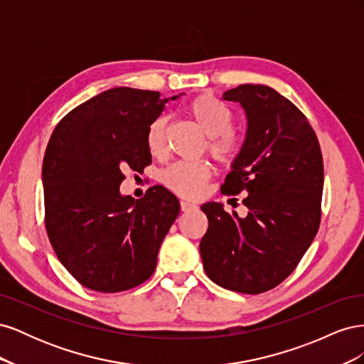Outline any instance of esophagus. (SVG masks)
Segmentation results:
<instances>
[{
    "label": "esophagus",
    "instance_id": "34e87169",
    "mask_svg": "<svg viewBox=\"0 0 364 364\" xmlns=\"http://www.w3.org/2000/svg\"><path fill=\"white\" fill-rule=\"evenodd\" d=\"M197 206L191 202H186V200H182L181 202V211L182 213H190V211H196Z\"/></svg>",
    "mask_w": 364,
    "mask_h": 364
}]
</instances>
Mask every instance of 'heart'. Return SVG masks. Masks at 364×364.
I'll return each instance as SVG.
<instances>
[{"mask_svg":"<svg viewBox=\"0 0 364 364\" xmlns=\"http://www.w3.org/2000/svg\"><path fill=\"white\" fill-rule=\"evenodd\" d=\"M188 114L202 129L208 139V151L223 164H232L241 149L243 139L232 130L234 115L226 106L209 95H200L188 106ZM168 118L161 115L151 121L146 132V144L153 156H161L167 146ZM213 176V167L208 161L176 162L161 171L159 181L165 188L181 197H197L203 191Z\"/></svg>","mask_w":364,"mask_h":364,"instance_id":"b5f03b06","label":"heart"}]
</instances>
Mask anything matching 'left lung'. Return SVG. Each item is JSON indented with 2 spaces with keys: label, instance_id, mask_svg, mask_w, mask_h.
<instances>
[{
  "label": "left lung",
  "instance_id": "obj_1",
  "mask_svg": "<svg viewBox=\"0 0 364 364\" xmlns=\"http://www.w3.org/2000/svg\"><path fill=\"white\" fill-rule=\"evenodd\" d=\"M247 117L243 149L222 193L247 194L245 218L222 203L202 205L208 230L200 257L208 278L228 290L259 294L296 269L321 225L323 159L310 121L266 85L223 94Z\"/></svg>",
  "mask_w": 364,
  "mask_h": 364
}]
</instances>
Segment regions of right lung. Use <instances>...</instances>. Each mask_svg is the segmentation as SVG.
Here are the masks:
<instances>
[{
    "instance_id": "add662e5",
    "label": "right lung",
    "mask_w": 364,
    "mask_h": 364,
    "mask_svg": "<svg viewBox=\"0 0 364 364\" xmlns=\"http://www.w3.org/2000/svg\"><path fill=\"white\" fill-rule=\"evenodd\" d=\"M167 102L156 91L114 87L74 107L50 138L42 165L47 234L63 267L86 289L130 290L156 269L181 211L178 197L155 185L134 200L119 185L123 170L151 164L146 132Z\"/></svg>"
}]
</instances>
